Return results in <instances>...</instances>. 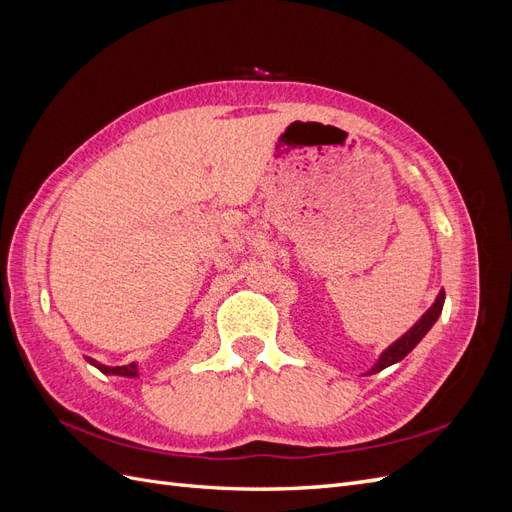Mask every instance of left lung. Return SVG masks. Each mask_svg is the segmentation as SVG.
Returning <instances> with one entry per match:
<instances>
[{
  "label": "left lung",
  "mask_w": 512,
  "mask_h": 512,
  "mask_svg": "<svg viewBox=\"0 0 512 512\" xmlns=\"http://www.w3.org/2000/svg\"><path fill=\"white\" fill-rule=\"evenodd\" d=\"M442 305H444V290H440L436 303H433V305L427 309V312L423 314V318L418 320L404 337H399L393 346H389V348H386V350L380 354L378 363H376L374 367H371L369 374H378V371L386 369L389 365L399 363L401 359H404L406 354H410V352L414 350V346H416L418 342H421V339L427 335V331L433 327V324H436L438 316L442 314Z\"/></svg>",
  "instance_id": "obj_1"
}]
</instances>
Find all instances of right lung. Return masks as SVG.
<instances>
[{"instance_id":"obj_1","label":"right lung","mask_w":512,"mask_h":512,"mask_svg":"<svg viewBox=\"0 0 512 512\" xmlns=\"http://www.w3.org/2000/svg\"><path fill=\"white\" fill-rule=\"evenodd\" d=\"M87 361H89L91 365H96V367L102 371V374H115V376H126V378H136V376H138L136 363L123 365V367H108V365H102V363H98V361H94V359H89V356H87Z\"/></svg>"}]
</instances>
